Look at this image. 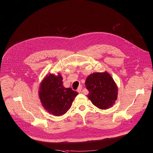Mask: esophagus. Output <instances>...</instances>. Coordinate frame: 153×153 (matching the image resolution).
Listing matches in <instances>:
<instances>
[{
    "instance_id": "1",
    "label": "esophagus",
    "mask_w": 153,
    "mask_h": 153,
    "mask_svg": "<svg viewBox=\"0 0 153 153\" xmlns=\"http://www.w3.org/2000/svg\"><path fill=\"white\" fill-rule=\"evenodd\" d=\"M82 87L80 86L79 87V88L77 89V91L78 93H81V92H82Z\"/></svg>"
}]
</instances>
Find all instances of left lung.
I'll return each mask as SVG.
<instances>
[{"instance_id":"1","label":"left lung","mask_w":153,"mask_h":153,"mask_svg":"<svg viewBox=\"0 0 153 153\" xmlns=\"http://www.w3.org/2000/svg\"><path fill=\"white\" fill-rule=\"evenodd\" d=\"M87 95L92 103L100 109H107L115 104L118 97V86L107 71L93 73L86 79Z\"/></svg>"}]
</instances>
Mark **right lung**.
Segmentation results:
<instances>
[{"label": "right lung", "instance_id": "add662e5", "mask_svg": "<svg viewBox=\"0 0 153 153\" xmlns=\"http://www.w3.org/2000/svg\"><path fill=\"white\" fill-rule=\"evenodd\" d=\"M79 93L62 85L61 74L49 73L40 83L38 94L41 103L47 112L56 117L65 114L71 108Z\"/></svg>", "mask_w": 153, "mask_h": 153}]
</instances>
